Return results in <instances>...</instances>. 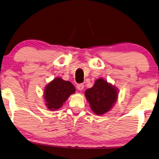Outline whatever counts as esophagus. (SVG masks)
<instances>
[{"label":"esophagus","instance_id":"obj_1","mask_svg":"<svg viewBox=\"0 0 159 159\" xmlns=\"http://www.w3.org/2000/svg\"><path fill=\"white\" fill-rule=\"evenodd\" d=\"M84 84H77V89H79V90H82V89H84Z\"/></svg>","mask_w":159,"mask_h":159}]
</instances>
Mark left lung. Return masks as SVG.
Here are the masks:
<instances>
[{"label":"left lung","mask_w":159,"mask_h":159,"mask_svg":"<svg viewBox=\"0 0 159 159\" xmlns=\"http://www.w3.org/2000/svg\"><path fill=\"white\" fill-rule=\"evenodd\" d=\"M85 97L95 114L100 116L111 109L118 98L116 87L103 79H98L91 88L85 91Z\"/></svg>","instance_id":"1"}]
</instances>
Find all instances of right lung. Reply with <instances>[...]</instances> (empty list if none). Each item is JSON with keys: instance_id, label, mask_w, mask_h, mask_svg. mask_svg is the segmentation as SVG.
I'll use <instances>...</instances> for the list:
<instances>
[{"instance_id": "right-lung-1", "label": "right lung", "mask_w": 159, "mask_h": 159, "mask_svg": "<svg viewBox=\"0 0 159 159\" xmlns=\"http://www.w3.org/2000/svg\"><path fill=\"white\" fill-rule=\"evenodd\" d=\"M75 92L74 85L70 82L57 77L46 87L44 90L46 105L50 110L59 109Z\"/></svg>"}]
</instances>
